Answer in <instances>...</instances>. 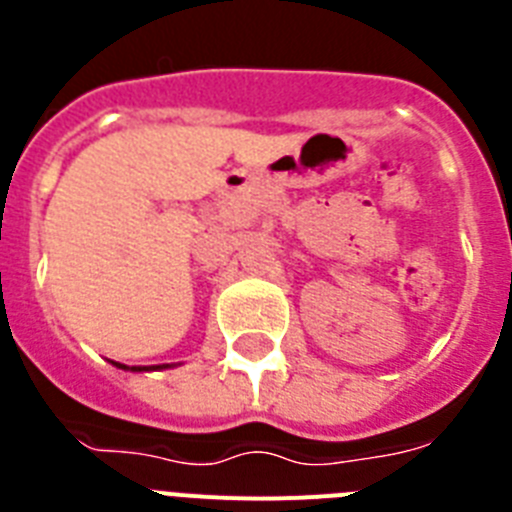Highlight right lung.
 Here are the masks:
<instances>
[{
  "label": "right lung",
  "instance_id": "right-lung-1",
  "mask_svg": "<svg viewBox=\"0 0 512 512\" xmlns=\"http://www.w3.org/2000/svg\"><path fill=\"white\" fill-rule=\"evenodd\" d=\"M112 364H115L117 369H128V372H151V369H169V366H174V364H158V366H125V364H117V361H112Z\"/></svg>",
  "mask_w": 512,
  "mask_h": 512
}]
</instances>
